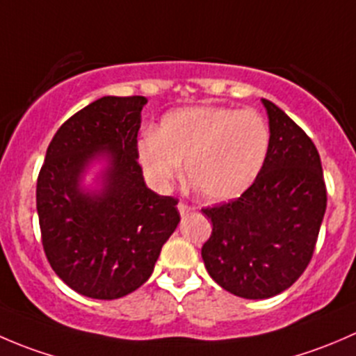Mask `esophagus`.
Returning <instances> with one entry per match:
<instances>
[{
  "mask_svg": "<svg viewBox=\"0 0 356 356\" xmlns=\"http://www.w3.org/2000/svg\"><path fill=\"white\" fill-rule=\"evenodd\" d=\"M177 210H179V213H181V217H186V215L193 213V210H195V208L189 207V204H186V203H179Z\"/></svg>",
  "mask_w": 356,
  "mask_h": 356,
  "instance_id": "esophagus-1",
  "label": "esophagus"
}]
</instances>
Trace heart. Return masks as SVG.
Instances as JSON below:
<instances>
[{
    "mask_svg": "<svg viewBox=\"0 0 356 356\" xmlns=\"http://www.w3.org/2000/svg\"><path fill=\"white\" fill-rule=\"evenodd\" d=\"M270 149V129L254 110L184 106L161 118L156 132L139 138L143 170L158 189L186 175L201 198L224 203L239 198L258 179Z\"/></svg>",
    "mask_w": 356,
    "mask_h": 356,
    "instance_id": "1",
    "label": "heart"
}]
</instances>
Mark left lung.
Returning <instances> with one entry per match:
<instances>
[{
    "instance_id": "1",
    "label": "left lung",
    "mask_w": 356,
    "mask_h": 356,
    "mask_svg": "<svg viewBox=\"0 0 356 356\" xmlns=\"http://www.w3.org/2000/svg\"><path fill=\"white\" fill-rule=\"evenodd\" d=\"M261 103L270 129L264 170L239 198L203 210L213 225L201 248L204 267L220 288L246 300L275 296L303 274L327 204L312 139L279 106Z\"/></svg>"
}]
</instances>
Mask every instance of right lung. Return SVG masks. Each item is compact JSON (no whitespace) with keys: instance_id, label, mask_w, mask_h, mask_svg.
<instances>
[{"instance_id":"1","label":"right lung","mask_w":356,"mask_h":356,"mask_svg":"<svg viewBox=\"0 0 356 356\" xmlns=\"http://www.w3.org/2000/svg\"><path fill=\"white\" fill-rule=\"evenodd\" d=\"M145 96H103L56 131L38 177L42 246L79 294L117 300L145 284L179 225L177 200L146 186L138 163Z\"/></svg>"}]
</instances>
